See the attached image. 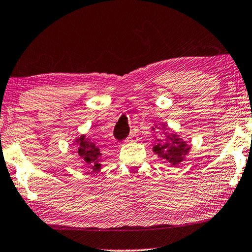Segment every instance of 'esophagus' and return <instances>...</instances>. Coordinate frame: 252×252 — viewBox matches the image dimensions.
Listing matches in <instances>:
<instances>
[{
  "label": "esophagus",
  "instance_id": "1",
  "mask_svg": "<svg viewBox=\"0 0 252 252\" xmlns=\"http://www.w3.org/2000/svg\"><path fill=\"white\" fill-rule=\"evenodd\" d=\"M127 141H136V133L132 132L129 134V136L127 137Z\"/></svg>",
  "mask_w": 252,
  "mask_h": 252
}]
</instances>
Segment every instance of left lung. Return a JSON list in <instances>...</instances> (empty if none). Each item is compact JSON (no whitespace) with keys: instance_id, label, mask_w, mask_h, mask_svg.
Wrapping results in <instances>:
<instances>
[{"instance_id":"8db88e82","label":"left lung","mask_w":252,"mask_h":252,"mask_svg":"<svg viewBox=\"0 0 252 252\" xmlns=\"http://www.w3.org/2000/svg\"><path fill=\"white\" fill-rule=\"evenodd\" d=\"M159 126H161L165 139H156L157 143L153 147V151L161 159H165L173 166H177L182 160H185V157L190 151V146H188V143L175 132H166V130H170V128L165 124L155 125L153 130H155V128H160Z\"/></svg>"}]
</instances>
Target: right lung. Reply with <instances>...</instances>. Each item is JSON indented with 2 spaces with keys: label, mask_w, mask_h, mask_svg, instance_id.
<instances>
[{
  "label": "right lung",
  "mask_w": 252,
  "mask_h": 252,
  "mask_svg": "<svg viewBox=\"0 0 252 252\" xmlns=\"http://www.w3.org/2000/svg\"><path fill=\"white\" fill-rule=\"evenodd\" d=\"M73 144L78 147V155L80 159H84L86 164L91 166L93 172H98L101 170L102 165L99 164V159H101L102 154L89 137L82 134L74 140Z\"/></svg>",
  "instance_id": "right-lung-1"
}]
</instances>
